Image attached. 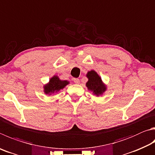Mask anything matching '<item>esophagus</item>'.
I'll list each match as a JSON object with an SVG mask.
<instances>
[{
	"label": "esophagus",
	"instance_id": "34e87169",
	"mask_svg": "<svg viewBox=\"0 0 155 155\" xmlns=\"http://www.w3.org/2000/svg\"><path fill=\"white\" fill-rule=\"evenodd\" d=\"M73 81H74V83H76V84L79 83V79H78V78H73Z\"/></svg>",
	"mask_w": 155,
	"mask_h": 155
}]
</instances>
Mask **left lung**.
Wrapping results in <instances>:
<instances>
[{"instance_id": "obj_1", "label": "left lung", "mask_w": 155, "mask_h": 155, "mask_svg": "<svg viewBox=\"0 0 155 155\" xmlns=\"http://www.w3.org/2000/svg\"><path fill=\"white\" fill-rule=\"evenodd\" d=\"M86 76L88 78V81L86 83L87 89L97 96L102 95L106 90V87L97 73L95 70H91L87 72Z\"/></svg>"}]
</instances>
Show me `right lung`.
Wrapping results in <instances>:
<instances>
[{
  "instance_id": "1",
  "label": "right lung",
  "mask_w": 155,
  "mask_h": 155,
  "mask_svg": "<svg viewBox=\"0 0 155 155\" xmlns=\"http://www.w3.org/2000/svg\"><path fill=\"white\" fill-rule=\"evenodd\" d=\"M68 84H69V81H61L58 76L55 75L50 78L48 83L44 85V92L45 94L50 95L64 89Z\"/></svg>"
}]
</instances>
